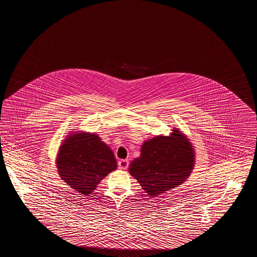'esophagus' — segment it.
<instances>
[{"label": "esophagus", "mask_w": 257, "mask_h": 257, "mask_svg": "<svg viewBox=\"0 0 257 257\" xmlns=\"http://www.w3.org/2000/svg\"><path fill=\"white\" fill-rule=\"evenodd\" d=\"M129 166V162L127 160H120L118 161V168L120 170H127Z\"/></svg>", "instance_id": "obj_1"}]
</instances>
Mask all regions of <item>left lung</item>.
<instances>
[{
	"instance_id": "8db88e82",
	"label": "left lung",
	"mask_w": 257,
	"mask_h": 257,
	"mask_svg": "<svg viewBox=\"0 0 257 257\" xmlns=\"http://www.w3.org/2000/svg\"><path fill=\"white\" fill-rule=\"evenodd\" d=\"M194 162L191 143L174 129L170 137L157 136L145 142L141 156L131 163L129 172L148 196H158L186 181Z\"/></svg>"
}]
</instances>
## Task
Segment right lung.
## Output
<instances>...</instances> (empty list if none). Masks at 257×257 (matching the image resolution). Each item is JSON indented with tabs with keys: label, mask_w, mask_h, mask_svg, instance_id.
Wrapping results in <instances>:
<instances>
[{
	"label": "right lung",
	"mask_w": 257,
	"mask_h": 257,
	"mask_svg": "<svg viewBox=\"0 0 257 257\" xmlns=\"http://www.w3.org/2000/svg\"><path fill=\"white\" fill-rule=\"evenodd\" d=\"M61 179L75 191L89 196L100 181L117 168L110 147L97 135H69L57 158Z\"/></svg>",
	"instance_id": "obj_1"
}]
</instances>
